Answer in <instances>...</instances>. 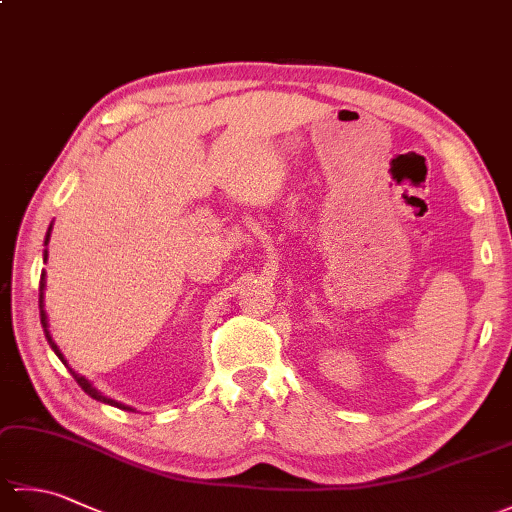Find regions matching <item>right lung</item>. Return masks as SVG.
<instances>
[{"instance_id": "1", "label": "right lung", "mask_w": 512, "mask_h": 512, "mask_svg": "<svg viewBox=\"0 0 512 512\" xmlns=\"http://www.w3.org/2000/svg\"><path fill=\"white\" fill-rule=\"evenodd\" d=\"M48 239H50V228H48V235H46V244H48ZM43 259H46V253H43ZM43 286H46V275H41V284H39V310H41V325H43V332H46V339H48V343H50V347L54 350V354H57L61 361H63V354L59 352V347L54 345V341H52V336H50V332H48V321H46V312H43ZM65 363V361H63ZM70 374L74 376V380L76 383H79V387L85 391V394L88 396H92L94 400H101V402H107V405H116V407H121V409H127V411H132V407H125V405H118V402H114L112 398H105L101 391H96L88 380H85L83 376H79V374H74L72 369H70Z\"/></svg>"}]
</instances>
